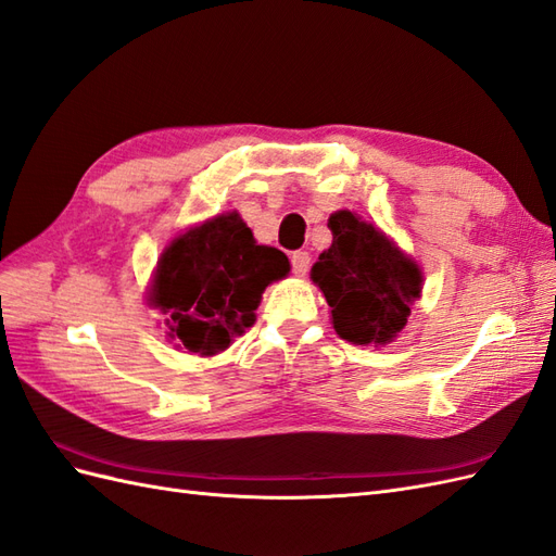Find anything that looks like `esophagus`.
<instances>
[{"mask_svg": "<svg viewBox=\"0 0 556 556\" xmlns=\"http://www.w3.org/2000/svg\"><path fill=\"white\" fill-rule=\"evenodd\" d=\"M290 262H292V271H294V276H306V274H308V268H311V257H308V252H304V250L292 252Z\"/></svg>", "mask_w": 556, "mask_h": 556, "instance_id": "34e87169", "label": "esophagus"}]
</instances>
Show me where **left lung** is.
<instances>
[{
    "mask_svg": "<svg viewBox=\"0 0 556 556\" xmlns=\"http://www.w3.org/2000/svg\"><path fill=\"white\" fill-rule=\"evenodd\" d=\"M327 227L332 245L313 264L311 280L332 308L337 334L355 346H386L421 296V268L351 210L329 215Z\"/></svg>",
    "mask_w": 556,
    "mask_h": 556,
    "instance_id": "1",
    "label": "left lung"
}]
</instances>
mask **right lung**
<instances>
[{"instance_id": "1", "label": "right lung", "mask_w": 556, "mask_h": 556, "mask_svg": "<svg viewBox=\"0 0 556 556\" xmlns=\"http://www.w3.org/2000/svg\"><path fill=\"white\" fill-rule=\"evenodd\" d=\"M290 274L278 248L257 245L238 213L179 233L156 264L149 304L168 315L177 349L217 355L254 323L266 285Z\"/></svg>"}]
</instances>
